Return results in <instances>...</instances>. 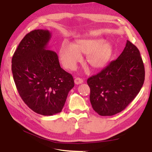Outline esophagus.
<instances>
[{
  "label": "esophagus",
  "instance_id": "1",
  "mask_svg": "<svg viewBox=\"0 0 152 152\" xmlns=\"http://www.w3.org/2000/svg\"><path fill=\"white\" fill-rule=\"evenodd\" d=\"M83 82V80L79 77H75V83L77 84V85H79V84H81Z\"/></svg>",
  "mask_w": 152,
  "mask_h": 152
}]
</instances>
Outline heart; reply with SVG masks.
<instances>
[{
    "label": "heart",
    "instance_id": "1",
    "mask_svg": "<svg viewBox=\"0 0 152 152\" xmlns=\"http://www.w3.org/2000/svg\"><path fill=\"white\" fill-rule=\"evenodd\" d=\"M113 44L104 38L81 39L75 44L63 42L59 49V58L65 68L73 70L82 58L81 53L87 54L86 62L94 69L105 67L113 55Z\"/></svg>",
    "mask_w": 152,
    "mask_h": 152
}]
</instances>
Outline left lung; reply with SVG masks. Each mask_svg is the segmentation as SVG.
Masks as SVG:
<instances>
[{"instance_id": "obj_1", "label": "left lung", "mask_w": 152, "mask_h": 152, "mask_svg": "<svg viewBox=\"0 0 152 152\" xmlns=\"http://www.w3.org/2000/svg\"><path fill=\"white\" fill-rule=\"evenodd\" d=\"M145 80V68L137 47L127 40L123 53L87 83L90 102L101 116L121 113L139 94Z\"/></svg>"}]
</instances>
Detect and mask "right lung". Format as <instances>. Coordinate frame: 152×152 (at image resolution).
I'll list each match as a JSON object with an SVG mask.
<instances>
[{
	"mask_svg": "<svg viewBox=\"0 0 152 152\" xmlns=\"http://www.w3.org/2000/svg\"><path fill=\"white\" fill-rule=\"evenodd\" d=\"M47 29H36L20 42L12 58V73L17 91L29 108L44 116L61 113L73 76L60 66L55 52L47 49L51 38Z\"/></svg>",
	"mask_w": 152,
	"mask_h": 152,
	"instance_id": "obj_1",
	"label": "right lung"
}]
</instances>
